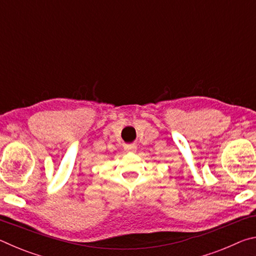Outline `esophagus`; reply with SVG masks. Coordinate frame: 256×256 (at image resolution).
Returning a JSON list of instances; mask_svg holds the SVG:
<instances>
[{"label":"esophagus","instance_id":"1","mask_svg":"<svg viewBox=\"0 0 256 256\" xmlns=\"http://www.w3.org/2000/svg\"><path fill=\"white\" fill-rule=\"evenodd\" d=\"M124 149L126 151H130V152H136V146L134 144H130L124 146Z\"/></svg>","mask_w":256,"mask_h":256}]
</instances>
